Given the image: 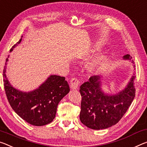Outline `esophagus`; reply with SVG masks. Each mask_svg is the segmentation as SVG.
<instances>
[{
  "label": "esophagus",
  "instance_id": "34e87169",
  "mask_svg": "<svg viewBox=\"0 0 147 147\" xmlns=\"http://www.w3.org/2000/svg\"><path fill=\"white\" fill-rule=\"evenodd\" d=\"M79 84H80V81L78 78H73L71 80V82H70V87L72 90H76L78 87Z\"/></svg>",
  "mask_w": 147,
  "mask_h": 147
}]
</instances>
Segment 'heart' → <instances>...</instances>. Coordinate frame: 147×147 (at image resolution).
<instances>
[{"instance_id":"b5f03b06","label":"heart","mask_w":147,"mask_h":147,"mask_svg":"<svg viewBox=\"0 0 147 147\" xmlns=\"http://www.w3.org/2000/svg\"><path fill=\"white\" fill-rule=\"evenodd\" d=\"M106 57L103 54H99L93 60L92 63L89 65V69L92 71H98L103 67Z\"/></svg>"}]
</instances>
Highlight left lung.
Returning <instances> with one entry per match:
<instances>
[{"mask_svg": "<svg viewBox=\"0 0 147 147\" xmlns=\"http://www.w3.org/2000/svg\"><path fill=\"white\" fill-rule=\"evenodd\" d=\"M123 58L134 63L129 54L125 55ZM135 78L136 76H133L126 87L119 93L108 95L101 90L100 76H91L89 80L80 87L82 96L81 122L88 127L97 130L106 129L117 124L126 113L136 95Z\"/></svg>", "mask_w": 147, "mask_h": 147, "instance_id": "1", "label": "left lung"}]
</instances>
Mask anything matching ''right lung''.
<instances>
[{
    "label": "right lung",
    "mask_w": 147,
    "mask_h": 147,
    "mask_svg": "<svg viewBox=\"0 0 147 147\" xmlns=\"http://www.w3.org/2000/svg\"><path fill=\"white\" fill-rule=\"evenodd\" d=\"M22 38L11 47L10 52L22 42ZM8 61V58H6L3 70V82L7 99L13 110L31 125L41 126L52 122L55 117L59 101L70 91L65 78L51 75L37 89L30 92H21L13 88L6 78Z\"/></svg>",
    "instance_id": "add662e5"
}]
</instances>
